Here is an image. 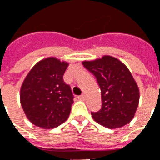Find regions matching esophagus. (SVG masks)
<instances>
[{
  "instance_id": "esophagus-1",
  "label": "esophagus",
  "mask_w": 160,
  "mask_h": 160,
  "mask_svg": "<svg viewBox=\"0 0 160 160\" xmlns=\"http://www.w3.org/2000/svg\"><path fill=\"white\" fill-rule=\"evenodd\" d=\"M85 94H82V95H80V96H78V99L80 100H84L85 99Z\"/></svg>"
}]
</instances>
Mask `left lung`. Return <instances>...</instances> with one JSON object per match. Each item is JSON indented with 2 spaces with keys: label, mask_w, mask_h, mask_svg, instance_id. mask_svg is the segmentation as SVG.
Listing matches in <instances>:
<instances>
[{
  "label": "left lung",
  "mask_w": 160,
  "mask_h": 160,
  "mask_svg": "<svg viewBox=\"0 0 160 160\" xmlns=\"http://www.w3.org/2000/svg\"><path fill=\"white\" fill-rule=\"evenodd\" d=\"M82 64L96 77L101 89L102 108L91 112L93 119L108 128L128 123L138 108L139 90L127 67L110 56Z\"/></svg>",
  "instance_id": "1"
}]
</instances>
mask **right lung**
I'll return each instance as SVG.
<instances>
[{
    "label": "right lung",
    "instance_id": "right-lung-1",
    "mask_svg": "<svg viewBox=\"0 0 160 160\" xmlns=\"http://www.w3.org/2000/svg\"><path fill=\"white\" fill-rule=\"evenodd\" d=\"M68 63L55 58L40 61L26 77L20 99L27 118L43 128H54L65 122L73 103L71 87L63 81Z\"/></svg>",
    "mask_w": 160,
    "mask_h": 160
}]
</instances>
